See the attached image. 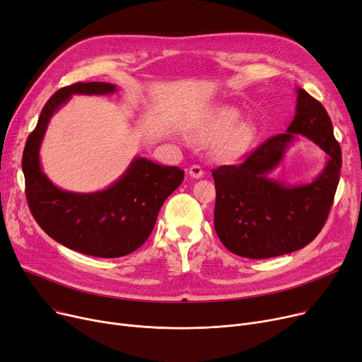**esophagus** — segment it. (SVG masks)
Here are the masks:
<instances>
[{"label": "esophagus", "instance_id": "esophagus-1", "mask_svg": "<svg viewBox=\"0 0 362 362\" xmlns=\"http://www.w3.org/2000/svg\"><path fill=\"white\" fill-rule=\"evenodd\" d=\"M189 175H191V177H194V179H199L204 176V170L201 165L194 164L191 168H189Z\"/></svg>", "mask_w": 362, "mask_h": 362}]
</instances>
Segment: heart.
Here are the masks:
<instances>
[{
	"label": "heart",
	"mask_w": 362,
	"mask_h": 362,
	"mask_svg": "<svg viewBox=\"0 0 362 362\" xmlns=\"http://www.w3.org/2000/svg\"><path fill=\"white\" fill-rule=\"evenodd\" d=\"M239 112L236 108L223 107L208 120L198 132V141L218 139L216 152L223 160H235L248 149L254 136L255 127L250 120L238 122Z\"/></svg>",
	"instance_id": "1"
}]
</instances>
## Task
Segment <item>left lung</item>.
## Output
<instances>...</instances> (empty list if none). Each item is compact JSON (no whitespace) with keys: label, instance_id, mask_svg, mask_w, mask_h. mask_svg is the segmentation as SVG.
I'll use <instances>...</instances> for the list:
<instances>
[{"label":"left lung","instance_id":"1","mask_svg":"<svg viewBox=\"0 0 362 362\" xmlns=\"http://www.w3.org/2000/svg\"><path fill=\"white\" fill-rule=\"evenodd\" d=\"M296 114L286 133L261 144L240 164L213 168L214 227L230 252L251 259L302 250L326 224L340 179L341 152L326 108L296 89ZM296 134L307 136L329 156L325 170L307 185L270 180Z\"/></svg>","mask_w":362,"mask_h":362}]
</instances>
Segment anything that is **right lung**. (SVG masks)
<instances>
[{"mask_svg": "<svg viewBox=\"0 0 362 362\" xmlns=\"http://www.w3.org/2000/svg\"><path fill=\"white\" fill-rule=\"evenodd\" d=\"M116 90V85L104 82H78L57 90L44 105L22 158L26 199L41 229L66 248L101 258H119L142 246L154 229L161 205L185 177L179 167L142 157L133 160L117 182L95 194L62 191L44 175L40 148L52 114L73 93L107 95Z\"/></svg>", "mask_w": 362, "mask_h": 362, "instance_id": "1", "label": "right lung"}]
</instances>
